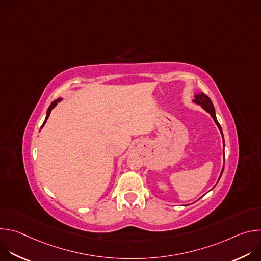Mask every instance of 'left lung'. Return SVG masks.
<instances>
[{
	"mask_svg": "<svg viewBox=\"0 0 261 261\" xmlns=\"http://www.w3.org/2000/svg\"><path fill=\"white\" fill-rule=\"evenodd\" d=\"M194 102H195V103H197V104H199V105H201V106H202V108H203V109H205V110L207 111V113L212 116V118L214 119V121H215L216 125H217V126H218V128L220 129L221 134H222V136H223L222 128H221V126H220V124L218 123V120H217V118H216L215 107H214V105H213L212 100H211V99H210L205 94L201 93V94H199V95H196V96H195ZM223 143H224V145H225L224 140H223ZM223 169H224V168H223ZM223 169H222V171H221V175H222V173H223ZM221 175H220V177H221Z\"/></svg>",
	"mask_w": 261,
	"mask_h": 261,
	"instance_id": "left-lung-1",
	"label": "left lung"
}]
</instances>
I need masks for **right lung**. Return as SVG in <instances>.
I'll return each mask as SVG.
<instances>
[{"label": "right lung", "mask_w": 261, "mask_h": 261, "mask_svg": "<svg viewBox=\"0 0 261 261\" xmlns=\"http://www.w3.org/2000/svg\"><path fill=\"white\" fill-rule=\"evenodd\" d=\"M61 101V98H59V99H57V100H55L54 102H51V104L49 105V107H48V109H47V114H46V118H45V121H44V123H43V125L41 126V128L44 126V124L46 123V121H47V119H48V117H49V115H50V111L53 110V108L57 105V103L58 102H60Z\"/></svg>", "instance_id": "right-lung-1"}]
</instances>
